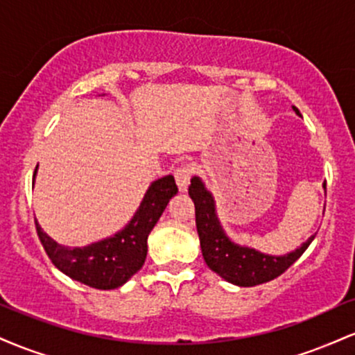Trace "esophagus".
<instances>
[{
    "instance_id": "obj_1",
    "label": "esophagus",
    "mask_w": 355,
    "mask_h": 355,
    "mask_svg": "<svg viewBox=\"0 0 355 355\" xmlns=\"http://www.w3.org/2000/svg\"><path fill=\"white\" fill-rule=\"evenodd\" d=\"M190 177H191V168L190 166H182L175 172V180H177L178 190L180 191H187L190 185Z\"/></svg>"
}]
</instances>
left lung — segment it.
<instances>
[{"mask_svg": "<svg viewBox=\"0 0 355 355\" xmlns=\"http://www.w3.org/2000/svg\"><path fill=\"white\" fill-rule=\"evenodd\" d=\"M294 112L300 115L295 107ZM189 195L195 203V222L205 263L223 280L239 287H254L270 282L275 277L284 274L307 250L315 237L312 235L307 242L285 255L263 254L252 247L240 245L225 234L215 209L214 195L207 190L205 183L197 175L191 177Z\"/></svg>", "mask_w": 355, "mask_h": 355, "instance_id": "obj_1", "label": "left lung"}]
</instances>
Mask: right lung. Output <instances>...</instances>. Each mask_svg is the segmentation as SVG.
I'll return each mask as SVG.
<instances>
[{
	"label": "right lung",
	"instance_id": "right-lung-1",
	"mask_svg": "<svg viewBox=\"0 0 355 355\" xmlns=\"http://www.w3.org/2000/svg\"><path fill=\"white\" fill-rule=\"evenodd\" d=\"M38 170V166H36ZM36 170L33 178L36 177ZM35 183V180H33ZM177 183L172 175L152 182L144 200L132 220L115 235L85 247H64L56 243L36 222V232L44 252L58 270L76 282L100 291L121 287L132 279L146 259V240L155 223L162 217L170 198L177 195Z\"/></svg>",
	"mask_w": 355,
	"mask_h": 355
}]
</instances>
